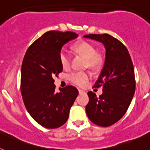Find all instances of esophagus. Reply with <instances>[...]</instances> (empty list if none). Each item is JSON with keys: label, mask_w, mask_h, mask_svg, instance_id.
Masks as SVG:
<instances>
[{"label": "esophagus", "mask_w": 150, "mask_h": 150, "mask_svg": "<svg viewBox=\"0 0 150 150\" xmlns=\"http://www.w3.org/2000/svg\"><path fill=\"white\" fill-rule=\"evenodd\" d=\"M79 95H80V94L85 93V91H83V90H81V89H79Z\"/></svg>", "instance_id": "esophagus-1"}]
</instances>
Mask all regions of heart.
Instances as JSON below:
<instances>
[{"label":"heart","mask_w":150,"mask_h":150,"mask_svg":"<svg viewBox=\"0 0 150 150\" xmlns=\"http://www.w3.org/2000/svg\"><path fill=\"white\" fill-rule=\"evenodd\" d=\"M74 52L77 55L83 56L86 59V67L97 71L101 67L104 59L101 55L98 53L97 49L95 46L87 41H81L74 45ZM59 62L61 65L64 69L67 70L71 67V57L64 50H62L59 52ZM89 74L87 73H73L68 76L69 80L74 84L79 86H84L89 79Z\"/></svg>","instance_id":"b5f03b06"}]
</instances>
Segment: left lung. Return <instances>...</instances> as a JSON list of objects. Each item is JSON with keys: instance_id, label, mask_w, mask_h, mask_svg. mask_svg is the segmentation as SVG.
<instances>
[{"instance_id": "obj_1", "label": "left lung", "mask_w": 150, "mask_h": 150, "mask_svg": "<svg viewBox=\"0 0 150 150\" xmlns=\"http://www.w3.org/2000/svg\"><path fill=\"white\" fill-rule=\"evenodd\" d=\"M84 38L101 42L106 50L104 67L94 86H103V93L97 97L88 91L86 114L94 124L110 126L124 116L134 95L133 63L126 47L110 34H91Z\"/></svg>"}]
</instances>
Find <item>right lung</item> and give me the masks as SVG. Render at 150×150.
Masks as SVG:
<instances>
[{
  "label": "right lung",
  "instance_id": "right-lung-1",
  "mask_svg": "<svg viewBox=\"0 0 150 150\" xmlns=\"http://www.w3.org/2000/svg\"><path fill=\"white\" fill-rule=\"evenodd\" d=\"M78 34L47 31L28 47L22 61L21 93L31 117L46 128H57L67 122L79 91L72 86L55 91L53 76L63 70L59 62L62 46Z\"/></svg>",
  "mask_w": 150,
  "mask_h": 150
}]
</instances>
